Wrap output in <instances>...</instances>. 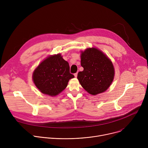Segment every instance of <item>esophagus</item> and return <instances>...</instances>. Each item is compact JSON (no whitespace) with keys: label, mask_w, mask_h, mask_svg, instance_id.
<instances>
[{"label":"esophagus","mask_w":148,"mask_h":148,"mask_svg":"<svg viewBox=\"0 0 148 148\" xmlns=\"http://www.w3.org/2000/svg\"><path fill=\"white\" fill-rule=\"evenodd\" d=\"M77 74H78V73H75V74H74V76H75V77H77Z\"/></svg>","instance_id":"obj_1"}]
</instances>
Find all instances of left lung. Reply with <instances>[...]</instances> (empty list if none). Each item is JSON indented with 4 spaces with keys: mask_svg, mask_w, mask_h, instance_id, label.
Listing matches in <instances>:
<instances>
[{
    "mask_svg": "<svg viewBox=\"0 0 148 148\" xmlns=\"http://www.w3.org/2000/svg\"><path fill=\"white\" fill-rule=\"evenodd\" d=\"M80 51L81 66L84 70L78 73L77 78L82 87L92 95L107 91L115 76V69L111 59L96 47Z\"/></svg>",
    "mask_w": 148,
    "mask_h": 148,
    "instance_id": "8db88e82",
    "label": "left lung"
}]
</instances>
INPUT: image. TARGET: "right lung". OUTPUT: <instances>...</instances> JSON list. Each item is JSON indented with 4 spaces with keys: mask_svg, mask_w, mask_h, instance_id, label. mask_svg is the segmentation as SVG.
Listing matches in <instances>:
<instances>
[{
    "mask_svg": "<svg viewBox=\"0 0 148 148\" xmlns=\"http://www.w3.org/2000/svg\"><path fill=\"white\" fill-rule=\"evenodd\" d=\"M74 77L70 73L69 62L61 54L50 55L34 69L32 79L37 88L45 95H58L64 90L69 80Z\"/></svg>",
    "mask_w": 148,
    "mask_h": 148,
    "instance_id": "obj_1",
    "label": "right lung"
}]
</instances>
